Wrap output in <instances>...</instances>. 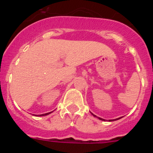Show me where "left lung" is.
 Listing matches in <instances>:
<instances>
[{"label":"left lung","instance_id":"left-lung-1","mask_svg":"<svg viewBox=\"0 0 153 153\" xmlns=\"http://www.w3.org/2000/svg\"><path fill=\"white\" fill-rule=\"evenodd\" d=\"M91 114L93 115V117H97V118H98L99 120H102V121H106V120H104V119H102V118H100V117H97V116H96V115H94V114H93V113H91ZM122 118V117H120V118H117V119H115V120H109V122H111V121H115V120H120V119H121Z\"/></svg>","mask_w":153,"mask_h":153}]
</instances>
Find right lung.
I'll return each instance as SVG.
<instances>
[{
    "label": "right lung",
    "instance_id": "add662e5",
    "mask_svg": "<svg viewBox=\"0 0 153 153\" xmlns=\"http://www.w3.org/2000/svg\"><path fill=\"white\" fill-rule=\"evenodd\" d=\"M53 112V111H52ZM52 112H50V113H44V114H40V115H37V116H40V117H43V116H47V115H49L51 114Z\"/></svg>",
    "mask_w": 153,
    "mask_h": 153
}]
</instances>
